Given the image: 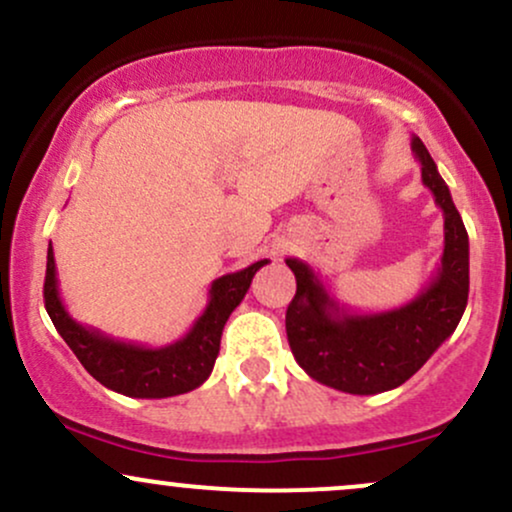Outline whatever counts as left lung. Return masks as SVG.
Listing matches in <instances>:
<instances>
[{
    "instance_id": "obj_1",
    "label": "left lung",
    "mask_w": 512,
    "mask_h": 512,
    "mask_svg": "<svg viewBox=\"0 0 512 512\" xmlns=\"http://www.w3.org/2000/svg\"><path fill=\"white\" fill-rule=\"evenodd\" d=\"M411 151L445 219L440 267L419 296L383 313H354L327 291L308 262L286 260L296 274V296L286 310L291 354L317 383L349 395H378L407 383L455 332L467 308V228L419 137H411Z\"/></svg>"
}]
</instances>
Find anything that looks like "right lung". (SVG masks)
<instances>
[{"instance_id": "obj_1", "label": "right lung", "mask_w": 512, "mask_h": 512, "mask_svg": "<svg viewBox=\"0 0 512 512\" xmlns=\"http://www.w3.org/2000/svg\"><path fill=\"white\" fill-rule=\"evenodd\" d=\"M264 264L267 260L250 264L240 272L219 276L209 289L207 308L197 317L190 332L178 342L151 349V346L120 342L101 330L81 325L69 315L62 303L60 286H57L55 252L50 245L43 289L45 310L81 366L108 390L139 399L185 395L211 375L216 356H219L223 325L248 293L252 276Z\"/></svg>"}]
</instances>
